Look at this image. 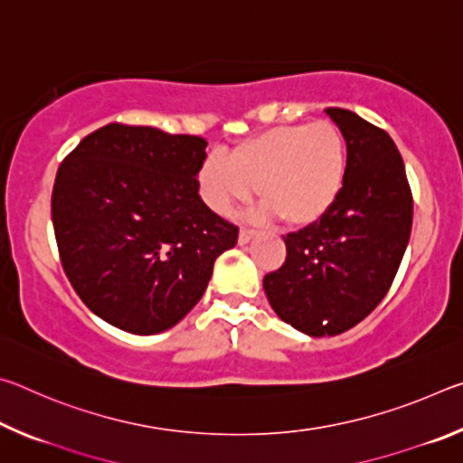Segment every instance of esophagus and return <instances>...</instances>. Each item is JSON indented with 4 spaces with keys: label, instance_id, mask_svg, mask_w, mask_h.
Instances as JSON below:
<instances>
[{
    "label": "esophagus",
    "instance_id": "34e87169",
    "mask_svg": "<svg viewBox=\"0 0 463 463\" xmlns=\"http://www.w3.org/2000/svg\"><path fill=\"white\" fill-rule=\"evenodd\" d=\"M253 237H255V231L253 229H245V226H242V229L239 231V242H241V245H245V242H249Z\"/></svg>",
    "mask_w": 463,
    "mask_h": 463
}]
</instances>
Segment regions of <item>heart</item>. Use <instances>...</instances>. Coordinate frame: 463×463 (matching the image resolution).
<instances>
[{
	"label": "heart",
	"mask_w": 463,
	"mask_h": 463,
	"mask_svg": "<svg viewBox=\"0 0 463 463\" xmlns=\"http://www.w3.org/2000/svg\"><path fill=\"white\" fill-rule=\"evenodd\" d=\"M347 175V146L336 124H284L241 140L229 156L208 155L198 169L203 202L231 216L255 195L261 216L289 226L318 222L335 206Z\"/></svg>",
	"instance_id": "heart-1"
}]
</instances>
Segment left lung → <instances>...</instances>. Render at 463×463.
I'll list each match as a JSON object with an SVG mask.
<instances>
[{
  "label": "left lung",
  "instance_id": "8db88e82",
  "mask_svg": "<svg viewBox=\"0 0 463 463\" xmlns=\"http://www.w3.org/2000/svg\"><path fill=\"white\" fill-rule=\"evenodd\" d=\"M325 112L347 143L341 195L318 222L284 237V265L263 278L276 315L312 336L349 331L378 307L412 229V192L394 140L349 109Z\"/></svg>",
  "mask_w": 463,
  "mask_h": 463
}]
</instances>
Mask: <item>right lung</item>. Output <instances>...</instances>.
I'll use <instances>...</instances> for the list:
<instances>
[{"label": "right lung", "mask_w": 463, "mask_h": 463, "mask_svg": "<svg viewBox=\"0 0 463 463\" xmlns=\"http://www.w3.org/2000/svg\"><path fill=\"white\" fill-rule=\"evenodd\" d=\"M206 140L106 124L69 153L51 214L59 257L85 307L135 335L177 325L237 245L239 226L198 194Z\"/></svg>", "instance_id": "1"}]
</instances>
